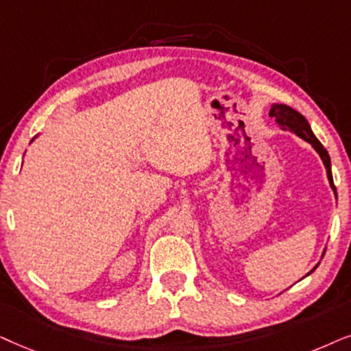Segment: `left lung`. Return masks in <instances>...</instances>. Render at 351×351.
<instances>
[{
    "instance_id": "1",
    "label": "left lung",
    "mask_w": 351,
    "mask_h": 351,
    "mask_svg": "<svg viewBox=\"0 0 351 351\" xmlns=\"http://www.w3.org/2000/svg\"><path fill=\"white\" fill-rule=\"evenodd\" d=\"M269 117H273V120L276 121L279 128L289 130L291 133H295L298 138L305 139L306 143H310L311 146L315 147V151L319 154L321 160H322V163H324L326 171H328V180H329L330 188H332L335 197H337V189H335V186H334L332 171H330V157H329L328 151L324 149V146H322V144L319 143V139H317L315 136V133L311 132L310 123H308V120L305 119V117H303L300 112L293 110L292 107H289L286 104H273V106H271ZM316 266L308 274H311L313 271L316 269ZM308 274H306V276H308Z\"/></svg>"
}]
</instances>
